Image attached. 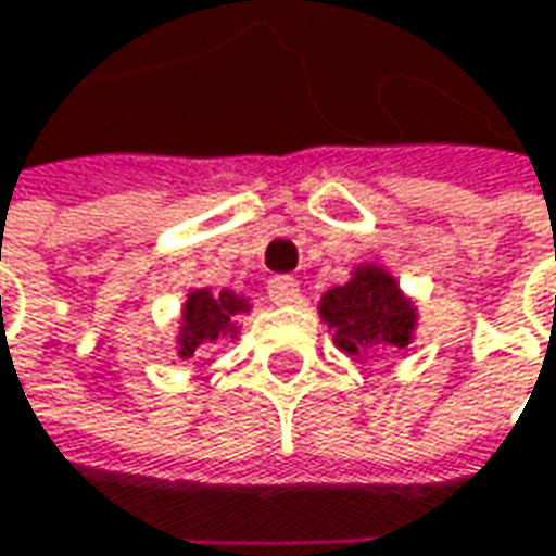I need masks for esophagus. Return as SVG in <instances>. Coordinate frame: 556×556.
I'll return each instance as SVG.
<instances>
[{
	"mask_svg": "<svg viewBox=\"0 0 556 556\" xmlns=\"http://www.w3.org/2000/svg\"><path fill=\"white\" fill-rule=\"evenodd\" d=\"M299 279L295 277H274L267 282V295L274 304H292L299 299Z\"/></svg>",
	"mask_w": 556,
	"mask_h": 556,
	"instance_id": "obj_1",
	"label": "esophagus"
}]
</instances>
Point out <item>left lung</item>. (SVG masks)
<instances>
[{
  "label": "left lung",
  "mask_w": 556,
  "mask_h": 556,
  "mask_svg": "<svg viewBox=\"0 0 556 556\" xmlns=\"http://www.w3.org/2000/svg\"><path fill=\"white\" fill-rule=\"evenodd\" d=\"M320 314L336 329V345L349 354L404 349L414 329V307L404 302L399 282L376 267H361L351 282L329 289Z\"/></svg>",
  "instance_id": "left-lung-1"
}]
</instances>
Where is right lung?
I'll return each mask as SVG.
<instances>
[{"mask_svg":"<svg viewBox=\"0 0 556 556\" xmlns=\"http://www.w3.org/2000/svg\"><path fill=\"white\" fill-rule=\"evenodd\" d=\"M249 311V304L236 299L232 292L211 295L207 289H199L189 295L186 311H182V329H180V354L189 357L192 351L205 342H214L217 336L232 332V317Z\"/></svg>","mask_w":556,"mask_h":556,"instance_id":"obj_1","label":"right lung"}]
</instances>
